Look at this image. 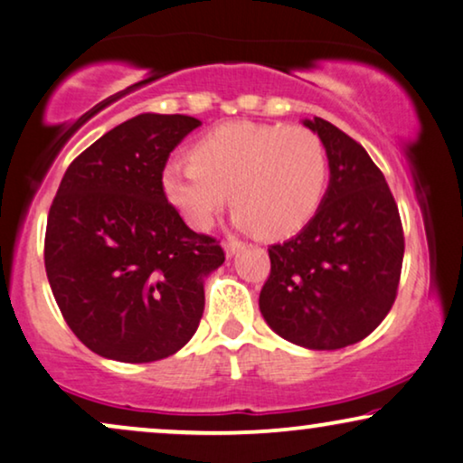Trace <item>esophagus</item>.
Returning <instances> with one entry per match:
<instances>
[{
	"mask_svg": "<svg viewBox=\"0 0 463 463\" xmlns=\"http://www.w3.org/2000/svg\"><path fill=\"white\" fill-rule=\"evenodd\" d=\"M223 249H225V255L232 257V255H236L240 249H242V242H240V240H236V238H227L223 242Z\"/></svg>",
	"mask_w": 463,
	"mask_h": 463,
	"instance_id": "1",
	"label": "esophagus"
}]
</instances>
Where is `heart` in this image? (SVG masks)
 I'll list each match as a JSON object with an SVG mask.
<instances>
[{"mask_svg": "<svg viewBox=\"0 0 463 463\" xmlns=\"http://www.w3.org/2000/svg\"><path fill=\"white\" fill-rule=\"evenodd\" d=\"M189 161L161 170V191L194 230L213 225L230 191L236 225L263 238L293 236L315 217L327 189L326 144L299 125H221L189 148Z\"/></svg>", "mask_w": 463, "mask_h": 463, "instance_id": "heart-1", "label": "heart"}]
</instances>
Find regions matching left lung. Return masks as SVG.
<instances>
[{
	"label": "left lung",
	"mask_w": 463,
	"mask_h": 463,
	"mask_svg": "<svg viewBox=\"0 0 463 463\" xmlns=\"http://www.w3.org/2000/svg\"><path fill=\"white\" fill-rule=\"evenodd\" d=\"M304 125L326 144L329 187L308 225L268 249L272 268L260 310L280 338L335 351L364 340L392 310L404 232L385 176L362 144L319 117Z\"/></svg>",
	"instance_id": "1"
}]
</instances>
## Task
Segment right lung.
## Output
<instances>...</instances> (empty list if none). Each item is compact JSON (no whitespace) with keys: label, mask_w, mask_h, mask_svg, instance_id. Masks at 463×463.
Masks as SVG:
<instances>
[{"label":"right lung","mask_w":463,"mask_h":463,"mask_svg":"<svg viewBox=\"0 0 463 463\" xmlns=\"http://www.w3.org/2000/svg\"><path fill=\"white\" fill-rule=\"evenodd\" d=\"M200 125L187 114H137L63 174L48 213L46 276L65 323L101 357L157 362L200 326L203 279L225 253L161 191L167 157Z\"/></svg>","instance_id":"1"}]
</instances>
